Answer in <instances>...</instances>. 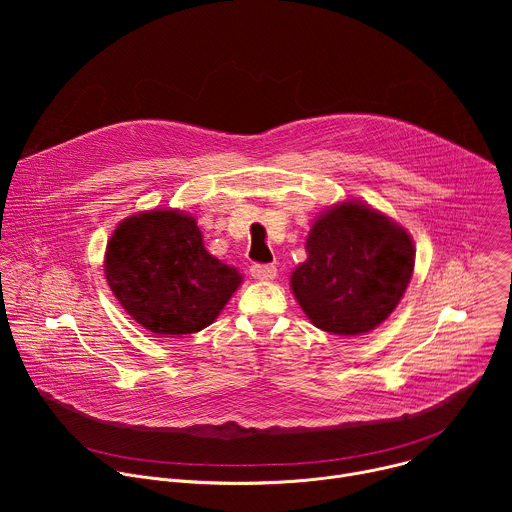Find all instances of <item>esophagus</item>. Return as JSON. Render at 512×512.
<instances>
[{"instance_id": "esophagus-1", "label": "esophagus", "mask_w": 512, "mask_h": 512, "mask_svg": "<svg viewBox=\"0 0 512 512\" xmlns=\"http://www.w3.org/2000/svg\"><path fill=\"white\" fill-rule=\"evenodd\" d=\"M251 275L255 277V279H261V281H269V279H273L275 275H277V267L275 265H263V263H255V265H251Z\"/></svg>"}]
</instances>
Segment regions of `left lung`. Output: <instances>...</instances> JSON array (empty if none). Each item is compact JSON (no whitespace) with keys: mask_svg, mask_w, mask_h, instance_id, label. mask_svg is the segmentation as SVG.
I'll list each match as a JSON object with an SVG mask.
<instances>
[{"mask_svg":"<svg viewBox=\"0 0 512 512\" xmlns=\"http://www.w3.org/2000/svg\"><path fill=\"white\" fill-rule=\"evenodd\" d=\"M308 261L291 273L306 316L324 332L356 336L397 308L413 273L405 229L369 206L344 202L314 223Z\"/></svg>","mask_w":512,"mask_h":512,"instance_id":"obj_1","label":"left lung"}]
</instances>
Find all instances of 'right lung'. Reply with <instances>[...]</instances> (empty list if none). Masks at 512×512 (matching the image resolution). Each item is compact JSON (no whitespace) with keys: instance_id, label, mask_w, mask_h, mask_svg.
<instances>
[{"instance_id":"right-lung-1","label":"right lung","mask_w":512,"mask_h":512,"mask_svg":"<svg viewBox=\"0 0 512 512\" xmlns=\"http://www.w3.org/2000/svg\"><path fill=\"white\" fill-rule=\"evenodd\" d=\"M105 277L125 312L160 336L210 326L241 285L237 269L214 259L194 218L178 210L125 218L107 245Z\"/></svg>"}]
</instances>
